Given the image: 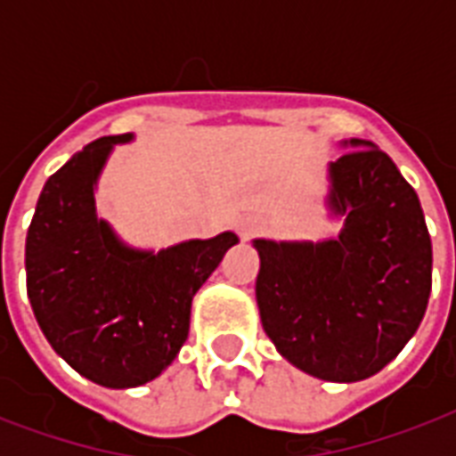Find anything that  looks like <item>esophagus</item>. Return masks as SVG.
Returning <instances> with one entry per match:
<instances>
[{"label": "esophagus", "mask_w": 456, "mask_h": 456, "mask_svg": "<svg viewBox=\"0 0 456 456\" xmlns=\"http://www.w3.org/2000/svg\"><path fill=\"white\" fill-rule=\"evenodd\" d=\"M236 232H239L243 241H248L250 236H256L260 232V222L256 217H239L236 220Z\"/></svg>", "instance_id": "obj_1"}]
</instances>
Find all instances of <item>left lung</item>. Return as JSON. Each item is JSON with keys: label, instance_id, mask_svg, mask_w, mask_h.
<instances>
[{"label": "left lung", "instance_id": "1", "mask_svg": "<svg viewBox=\"0 0 456 456\" xmlns=\"http://www.w3.org/2000/svg\"><path fill=\"white\" fill-rule=\"evenodd\" d=\"M326 165L336 236L253 239L256 300L277 353L331 383L379 374L417 333L431 296L433 248L417 191L367 139H343Z\"/></svg>", "mask_w": 456, "mask_h": 456}]
</instances>
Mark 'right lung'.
Masks as SVG:
<instances>
[{"mask_svg":"<svg viewBox=\"0 0 456 456\" xmlns=\"http://www.w3.org/2000/svg\"><path fill=\"white\" fill-rule=\"evenodd\" d=\"M102 137L46 179L25 239L28 298L70 367L103 388H137L170 367L189 336L191 300L234 232L167 248H137L96 213V186L116 146Z\"/></svg>","mask_w":456,"mask_h":456,"instance_id":"1","label":"right lung"}]
</instances>
